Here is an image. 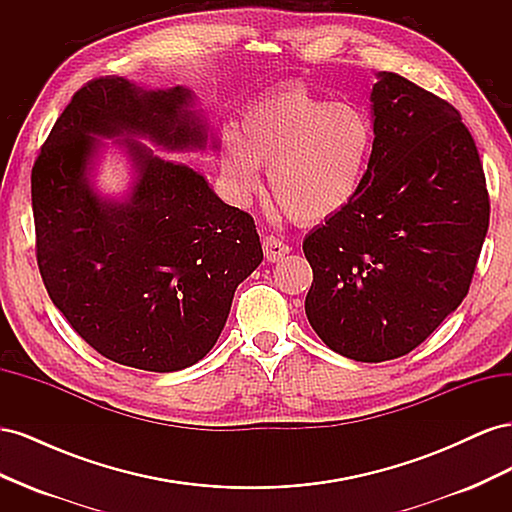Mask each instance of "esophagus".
I'll return each mask as SVG.
<instances>
[{"label":"esophagus","instance_id":"1","mask_svg":"<svg viewBox=\"0 0 512 512\" xmlns=\"http://www.w3.org/2000/svg\"><path fill=\"white\" fill-rule=\"evenodd\" d=\"M262 247H265V256L269 262H280L286 254H290V245L273 235L262 241Z\"/></svg>","mask_w":512,"mask_h":512}]
</instances>
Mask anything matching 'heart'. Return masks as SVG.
I'll return each mask as SVG.
<instances>
[{
    "label": "heart",
    "instance_id": "heart-1",
    "mask_svg": "<svg viewBox=\"0 0 512 512\" xmlns=\"http://www.w3.org/2000/svg\"><path fill=\"white\" fill-rule=\"evenodd\" d=\"M374 145V126L361 108L288 85L247 108L239 136L226 132L220 164L241 200L260 190L258 168H269L275 203L292 220L318 224L346 211L361 194Z\"/></svg>",
    "mask_w": 512,
    "mask_h": 512
}]
</instances>
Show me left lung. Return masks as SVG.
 Returning <instances> with one entry per match:
<instances>
[{
	"mask_svg": "<svg viewBox=\"0 0 512 512\" xmlns=\"http://www.w3.org/2000/svg\"><path fill=\"white\" fill-rule=\"evenodd\" d=\"M374 158L361 194L303 241L314 271L305 314L361 363L414 350L468 294L489 194L457 108L393 72L371 89Z\"/></svg>",
	"mask_w": 512,
	"mask_h": 512,
	"instance_id": "1",
	"label": "left lung"
}]
</instances>
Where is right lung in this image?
<instances>
[{
	"label": "right lung",
	"mask_w": 512,
	"mask_h": 512,
	"mask_svg": "<svg viewBox=\"0 0 512 512\" xmlns=\"http://www.w3.org/2000/svg\"><path fill=\"white\" fill-rule=\"evenodd\" d=\"M102 137H115L131 160L123 197L93 185ZM141 138L168 151L205 149L209 128L192 91L145 89L123 76L89 81L34 164L32 207L40 275L70 327L106 359L164 374L215 346L262 245L252 215Z\"/></svg>",
	"instance_id": "add662e5"
}]
</instances>
